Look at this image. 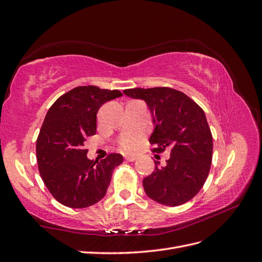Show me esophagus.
<instances>
[{
  "mask_svg": "<svg viewBox=\"0 0 262 262\" xmlns=\"http://www.w3.org/2000/svg\"><path fill=\"white\" fill-rule=\"evenodd\" d=\"M125 159H126V161H128V162H135L136 160H137V156H126L125 157Z\"/></svg>",
  "mask_w": 262,
  "mask_h": 262,
  "instance_id": "34e87169",
  "label": "esophagus"
}]
</instances>
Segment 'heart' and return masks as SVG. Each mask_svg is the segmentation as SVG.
<instances>
[{"mask_svg":"<svg viewBox=\"0 0 262 262\" xmlns=\"http://www.w3.org/2000/svg\"><path fill=\"white\" fill-rule=\"evenodd\" d=\"M139 139H141V136L139 135H129V136L124 137L120 142L121 149L125 151L135 150L139 143Z\"/></svg>","mask_w":262,"mask_h":262,"instance_id":"heart-1","label":"heart"}]
</instances>
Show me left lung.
Listing matches in <instances>:
<instances>
[{
  "instance_id": "obj_1",
  "label": "left lung",
  "mask_w": 262,
  "mask_h": 262,
  "mask_svg": "<svg viewBox=\"0 0 262 262\" xmlns=\"http://www.w3.org/2000/svg\"><path fill=\"white\" fill-rule=\"evenodd\" d=\"M126 96L146 102L154 130L153 151H171L166 165L143 180L144 191L155 202L178 206L196 195L204 185L212 162V134L205 114L190 97L167 87L124 90Z\"/></svg>"
}]
</instances>
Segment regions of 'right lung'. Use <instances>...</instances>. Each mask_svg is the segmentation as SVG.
<instances>
[{"label":"right lung","instance_id":"obj_1","mask_svg":"<svg viewBox=\"0 0 262 262\" xmlns=\"http://www.w3.org/2000/svg\"><path fill=\"white\" fill-rule=\"evenodd\" d=\"M119 90L83 86L62 95L49 109L36 139V160L42 180L58 202L88 208L106 195L121 154L90 161L83 145L96 134L97 113L103 103L121 97Z\"/></svg>","mask_w":262,"mask_h":262}]
</instances>
